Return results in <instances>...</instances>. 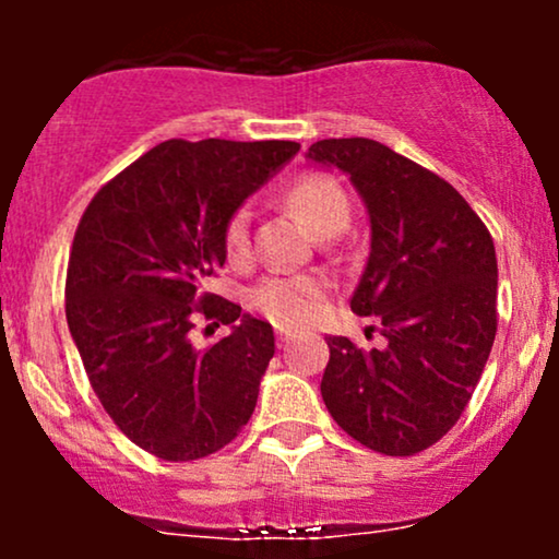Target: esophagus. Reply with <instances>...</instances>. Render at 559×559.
Instances as JSON below:
<instances>
[{
  "label": "esophagus",
  "mask_w": 559,
  "mask_h": 559,
  "mask_svg": "<svg viewBox=\"0 0 559 559\" xmlns=\"http://www.w3.org/2000/svg\"><path fill=\"white\" fill-rule=\"evenodd\" d=\"M288 338H292V331H286V329L275 331V342H278V346H286Z\"/></svg>",
  "instance_id": "esophagus-1"
}]
</instances>
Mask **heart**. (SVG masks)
<instances>
[{
  "label": "heart",
  "mask_w": 559,
  "mask_h": 559,
  "mask_svg": "<svg viewBox=\"0 0 559 559\" xmlns=\"http://www.w3.org/2000/svg\"><path fill=\"white\" fill-rule=\"evenodd\" d=\"M288 202L320 236L323 230L349 223L346 191L329 176H305L288 191ZM226 252L230 262L249 258V213L239 210L226 226ZM325 297V281L307 273L265 275L252 292V305L281 325L310 323Z\"/></svg>",
  "instance_id": "b5f03b06"
}]
</instances>
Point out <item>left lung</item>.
Returning a JSON list of instances; mask_svg holds the SVG:
<instances>
[{
  "instance_id": "left-lung-1",
  "label": "left lung",
  "mask_w": 559,
  "mask_h": 559,
  "mask_svg": "<svg viewBox=\"0 0 559 559\" xmlns=\"http://www.w3.org/2000/svg\"><path fill=\"white\" fill-rule=\"evenodd\" d=\"M307 163L349 176L370 221L352 312L386 346L331 336L320 394L352 439L391 457L423 452L463 415L497 336L491 234L444 178L373 139H323Z\"/></svg>"
}]
</instances>
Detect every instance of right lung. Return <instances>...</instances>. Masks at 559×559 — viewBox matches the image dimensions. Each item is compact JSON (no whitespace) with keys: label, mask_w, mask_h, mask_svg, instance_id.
Segmentation results:
<instances>
[{"label":"right lung","mask_w":559,"mask_h":559,"mask_svg":"<svg viewBox=\"0 0 559 559\" xmlns=\"http://www.w3.org/2000/svg\"><path fill=\"white\" fill-rule=\"evenodd\" d=\"M297 152V141H163L81 217L66 284L70 336L115 426L159 460L207 457L252 418L273 325L207 286L226 262L228 221ZM197 317L231 333L197 350Z\"/></svg>","instance_id":"obj_1"}]
</instances>
